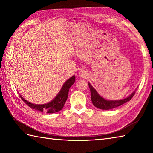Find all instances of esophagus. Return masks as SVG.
I'll list each match as a JSON object with an SVG mask.
<instances>
[{"instance_id":"1","label":"esophagus","mask_w":153,"mask_h":153,"mask_svg":"<svg viewBox=\"0 0 153 153\" xmlns=\"http://www.w3.org/2000/svg\"><path fill=\"white\" fill-rule=\"evenodd\" d=\"M79 75H80L81 77H86L87 76V71H85V70H82L79 72Z\"/></svg>"}]
</instances>
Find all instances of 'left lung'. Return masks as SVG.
<instances>
[{"instance_id":"8db88e82","label":"left lung","mask_w":153,"mask_h":153,"mask_svg":"<svg viewBox=\"0 0 153 153\" xmlns=\"http://www.w3.org/2000/svg\"><path fill=\"white\" fill-rule=\"evenodd\" d=\"M88 85L91 91V100L93 102V105L96 106L97 108L102 110H110L112 108H115L116 107H118L121 106L123 104L127 102L129 100H130L132 97L134 96L135 91H134L130 96H129L127 98L119 100H108L105 99H103L102 97H100L96 90L93 88L91 85L89 83H88Z\"/></svg>"}]
</instances>
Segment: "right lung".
Segmentation results:
<instances>
[{
    "mask_svg": "<svg viewBox=\"0 0 153 153\" xmlns=\"http://www.w3.org/2000/svg\"><path fill=\"white\" fill-rule=\"evenodd\" d=\"M74 82L75 76H73L64 83L60 91L58 93L56 97L51 102L47 104H45V105H35V104H32L27 102L21 95H19V97H20V98L22 99L23 101L32 109L37 110L40 112H44L50 114L57 112L63 108L64 103L66 101L68 98L69 89L70 87L74 83Z\"/></svg>",
    "mask_w": 153,
    "mask_h": 153,
    "instance_id": "obj_1",
    "label": "right lung"
}]
</instances>
